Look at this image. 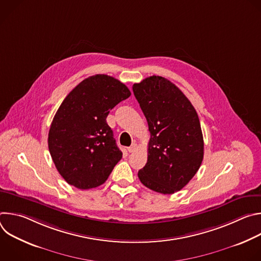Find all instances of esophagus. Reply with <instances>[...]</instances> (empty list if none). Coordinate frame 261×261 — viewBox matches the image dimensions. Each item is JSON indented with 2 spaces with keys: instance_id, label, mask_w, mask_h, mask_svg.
<instances>
[{
  "instance_id": "34e87169",
  "label": "esophagus",
  "mask_w": 261,
  "mask_h": 261,
  "mask_svg": "<svg viewBox=\"0 0 261 261\" xmlns=\"http://www.w3.org/2000/svg\"><path fill=\"white\" fill-rule=\"evenodd\" d=\"M136 150H137V144H136L135 142L132 143V144L128 147V152H129V153H134Z\"/></svg>"
}]
</instances>
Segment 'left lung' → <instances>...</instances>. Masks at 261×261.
<instances>
[{"mask_svg":"<svg viewBox=\"0 0 261 261\" xmlns=\"http://www.w3.org/2000/svg\"><path fill=\"white\" fill-rule=\"evenodd\" d=\"M132 89L151 133L147 162L138 177L155 192H177L195 175L203 159L196 110L175 85L162 76L146 77Z\"/></svg>","mask_w":261,"mask_h":261,"instance_id":"1","label":"left lung"}]
</instances>
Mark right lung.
<instances>
[{
  "label": "right lung",
  "mask_w": 261,
  "mask_h": 261,
  "mask_svg": "<svg viewBox=\"0 0 261 261\" xmlns=\"http://www.w3.org/2000/svg\"><path fill=\"white\" fill-rule=\"evenodd\" d=\"M130 95L120 81L97 74L84 80L64 99L50 125L48 150L68 184L82 190L96 188L122 159L106 118Z\"/></svg>",
  "instance_id": "obj_1"
}]
</instances>
